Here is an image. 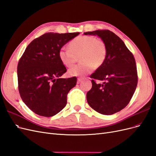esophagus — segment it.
I'll return each instance as SVG.
<instances>
[{
    "label": "esophagus",
    "instance_id": "34e87169",
    "mask_svg": "<svg viewBox=\"0 0 156 156\" xmlns=\"http://www.w3.org/2000/svg\"><path fill=\"white\" fill-rule=\"evenodd\" d=\"M83 80V78H78V80H77V82L79 83L80 82H81Z\"/></svg>",
    "mask_w": 156,
    "mask_h": 156
}]
</instances>
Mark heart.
I'll return each instance as SVG.
<instances>
[{
  "label": "heart",
  "mask_w": 156,
  "mask_h": 156,
  "mask_svg": "<svg viewBox=\"0 0 156 156\" xmlns=\"http://www.w3.org/2000/svg\"><path fill=\"white\" fill-rule=\"evenodd\" d=\"M108 49L103 40L92 36H80L69 43V48L63 47L59 51L58 56L62 63L67 67H71L79 57L80 64L70 69L69 75L83 76L98 69L104 63Z\"/></svg>",
  "instance_id": "heart-1"
}]
</instances>
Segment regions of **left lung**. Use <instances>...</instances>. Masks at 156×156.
<instances>
[{"label":"left lung","instance_id":"1","mask_svg":"<svg viewBox=\"0 0 156 156\" xmlns=\"http://www.w3.org/2000/svg\"><path fill=\"white\" fill-rule=\"evenodd\" d=\"M85 35L98 36L105 43L106 59L90 78L92 88L87 93L89 105L102 115H112L129 104L136 89L138 76L133 55L122 40L108 30L85 32ZM94 79L104 80L97 84Z\"/></svg>","mask_w":156,"mask_h":156}]
</instances>
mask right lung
Segmentation results:
<instances>
[{
  "mask_svg": "<svg viewBox=\"0 0 156 156\" xmlns=\"http://www.w3.org/2000/svg\"><path fill=\"white\" fill-rule=\"evenodd\" d=\"M79 32H48L34 39L17 65L18 88L23 101L33 112L50 117L67 104V94L76 84V77L61 78L67 69L58 52Z\"/></svg>",
  "mask_w": 156,
  "mask_h": 156,
  "instance_id": "obj_1",
  "label": "right lung"
}]
</instances>
